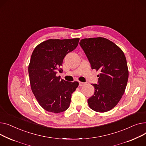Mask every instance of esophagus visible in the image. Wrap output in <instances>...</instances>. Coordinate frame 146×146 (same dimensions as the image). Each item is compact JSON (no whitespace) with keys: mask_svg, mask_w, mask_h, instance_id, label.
Returning a JSON list of instances; mask_svg holds the SVG:
<instances>
[{"mask_svg":"<svg viewBox=\"0 0 146 146\" xmlns=\"http://www.w3.org/2000/svg\"><path fill=\"white\" fill-rule=\"evenodd\" d=\"M85 84H86V83H85V82H81V81L79 82V86L80 87H82V86H84V85H85Z\"/></svg>","mask_w":146,"mask_h":146,"instance_id":"1","label":"esophagus"}]
</instances>
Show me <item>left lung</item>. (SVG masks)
Listing matches in <instances>:
<instances>
[{
  "label": "left lung",
  "mask_w": 146,
  "mask_h": 146,
  "mask_svg": "<svg viewBox=\"0 0 146 146\" xmlns=\"http://www.w3.org/2000/svg\"><path fill=\"white\" fill-rule=\"evenodd\" d=\"M80 44L92 70L100 71L94 95L88 98L89 107L98 113L113 109L125 92L128 78L126 58L123 50L114 42L98 37L81 39Z\"/></svg>",
  "instance_id": "obj_1"
}]
</instances>
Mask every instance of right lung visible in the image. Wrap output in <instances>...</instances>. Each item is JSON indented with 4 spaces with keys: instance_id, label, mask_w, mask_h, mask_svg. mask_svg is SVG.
Returning a JSON list of instances; mask_svg holds the SVG:
<instances>
[{
    "instance_id": "obj_1",
    "label": "right lung",
    "mask_w": 146,
    "mask_h": 146,
    "mask_svg": "<svg viewBox=\"0 0 146 146\" xmlns=\"http://www.w3.org/2000/svg\"><path fill=\"white\" fill-rule=\"evenodd\" d=\"M80 38L48 39L36 46L28 66L32 91L39 105L54 113L63 112L70 107L77 81L68 82L56 75L67 54L78 45Z\"/></svg>"
}]
</instances>
